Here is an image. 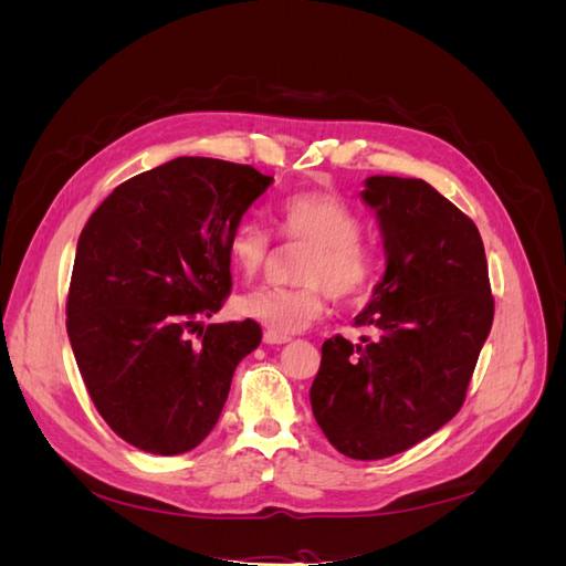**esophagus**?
<instances>
[{
    "label": "esophagus",
    "instance_id": "obj_1",
    "mask_svg": "<svg viewBox=\"0 0 566 566\" xmlns=\"http://www.w3.org/2000/svg\"><path fill=\"white\" fill-rule=\"evenodd\" d=\"M264 342H266V345H285V342H290V337L266 331V333H264Z\"/></svg>",
    "mask_w": 566,
    "mask_h": 566
}]
</instances>
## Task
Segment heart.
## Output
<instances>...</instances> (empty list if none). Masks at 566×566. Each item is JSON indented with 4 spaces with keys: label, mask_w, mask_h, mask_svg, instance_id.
<instances>
[{
    "label": "heart",
    "mask_w": 566,
    "mask_h": 566,
    "mask_svg": "<svg viewBox=\"0 0 566 566\" xmlns=\"http://www.w3.org/2000/svg\"><path fill=\"white\" fill-rule=\"evenodd\" d=\"M281 235L304 245L297 266L300 287H262L235 302V314L276 335H295L323 316L325 290L339 300H358L378 281L380 256L361 241V217L328 191L290 196L281 205ZM271 254V233L256 219L238 221L229 235V260L243 279H254Z\"/></svg>",
    "instance_id": "obj_1"
}]
</instances>
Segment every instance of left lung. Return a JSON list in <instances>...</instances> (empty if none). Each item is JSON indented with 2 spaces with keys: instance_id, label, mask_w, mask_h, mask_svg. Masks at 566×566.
<instances>
[{
  "instance_id": "obj_1",
  "label": "left lung",
  "mask_w": 566,
  "mask_h": 566,
  "mask_svg": "<svg viewBox=\"0 0 566 566\" xmlns=\"http://www.w3.org/2000/svg\"><path fill=\"white\" fill-rule=\"evenodd\" d=\"M361 200L378 219L385 273L354 318L375 339L321 347L310 399L323 434L354 460L397 455L465 401L493 323L482 235L422 179L375 175Z\"/></svg>"
}]
</instances>
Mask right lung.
<instances>
[{
	"mask_svg": "<svg viewBox=\"0 0 566 566\" xmlns=\"http://www.w3.org/2000/svg\"><path fill=\"white\" fill-rule=\"evenodd\" d=\"M273 184L250 165L175 158L129 181L84 224L67 293V337L96 410L153 455L212 432L235 366L260 347L254 321L185 335L231 293L229 235Z\"/></svg>",
	"mask_w": 566,
	"mask_h": 566,
	"instance_id": "1",
	"label": "right lung"
}]
</instances>
